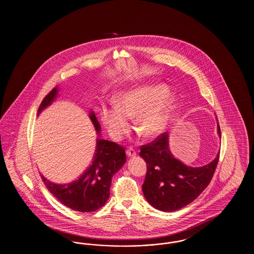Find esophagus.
<instances>
[{
    "instance_id": "1",
    "label": "esophagus",
    "mask_w": 254,
    "mask_h": 254,
    "mask_svg": "<svg viewBox=\"0 0 254 254\" xmlns=\"http://www.w3.org/2000/svg\"><path fill=\"white\" fill-rule=\"evenodd\" d=\"M127 156H129V157H134V156H136V151H135V149L133 148V147H128L127 149Z\"/></svg>"
}]
</instances>
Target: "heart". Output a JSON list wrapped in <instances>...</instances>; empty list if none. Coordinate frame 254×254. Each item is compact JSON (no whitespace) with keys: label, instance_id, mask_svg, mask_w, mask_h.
I'll return each mask as SVG.
<instances>
[{"label":"heart","instance_id":"heart-1","mask_svg":"<svg viewBox=\"0 0 254 254\" xmlns=\"http://www.w3.org/2000/svg\"><path fill=\"white\" fill-rule=\"evenodd\" d=\"M171 97L164 85L138 86L121 93L115 107H104L101 118L112 138L119 140L128 129L127 118L140 136L150 138L161 132L167 123Z\"/></svg>","mask_w":254,"mask_h":254}]
</instances>
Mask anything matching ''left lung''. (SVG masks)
Wrapping results in <instances>:
<instances>
[{
    "mask_svg": "<svg viewBox=\"0 0 254 254\" xmlns=\"http://www.w3.org/2000/svg\"><path fill=\"white\" fill-rule=\"evenodd\" d=\"M217 128L221 136L219 124ZM140 148V156L147 167L143 193L150 205L162 211H175L193 202L209 185L219 161L218 153L212 162L203 167L184 165L169 151L167 132Z\"/></svg>",
    "mask_w": 254,
    "mask_h": 254,
    "instance_id": "8db88e82",
    "label": "left lung"
}]
</instances>
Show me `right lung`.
Here are the masks:
<instances>
[{
    "label": "right lung",
    "mask_w": 254,
    "mask_h": 254,
    "mask_svg": "<svg viewBox=\"0 0 254 254\" xmlns=\"http://www.w3.org/2000/svg\"><path fill=\"white\" fill-rule=\"evenodd\" d=\"M57 94L58 88L55 87L43 99L38 112L49 106ZM89 118L100 134L101 127L93 111L89 113ZM126 161L124 146L108 140L97 139L93 162L77 180L58 185L49 182L43 175L41 178L49 191L63 205L76 211L92 212L102 207L109 200L112 176L125 165Z\"/></svg>",
    "instance_id": "obj_1"
}]
</instances>
